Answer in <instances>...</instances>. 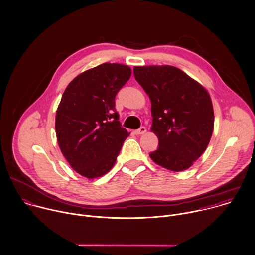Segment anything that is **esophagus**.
<instances>
[{"mask_svg": "<svg viewBox=\"0 0 255 255\" xmlns=\"http://www.w3.org/2000/svg\"><path fill=\"white\" fill-rule=\"evenodd\" d=\"M146 132V128H144V127H140L138 129H136L135 131H134V133L136 134V135H139V134H144Z\"/></svg>", "mask_w": 255, "mask_h": 255, "instance_id": "esophagus-1", "label": "esophagus"}]
</instances>
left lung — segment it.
<instances>
[{"mask_svg": "<svg viewBox=\"0 0 255 255\" xmlns=\"http://www.w3.org/2000/svg\"><path fill=\"white\" fill-rule=\"evenodd\" d=\"M133 74L150 99V129L159 141L150 158L171 171L189 168L206 149L213 131L208 92L172 66H138Z\"/></svg>", "mask_w": 255, "mask_h": 255, "instance_id": "8db88e82", "label": "left lung"}]
</instances>
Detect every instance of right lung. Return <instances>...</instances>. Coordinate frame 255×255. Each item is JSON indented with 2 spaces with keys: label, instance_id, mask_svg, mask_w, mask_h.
<instances>
[{
  "label": "right lung",
  "instance_id": "obj_1",
  "mask_svg": "<svg viewBox=\"0 0 255 255\" xmlns=\"http://www.w3.org/2000/svg\"><path fill=\"white\" fill-rule=\"evenodd\" d=\"M130 75L128 66L102 64L77 76L63 94L56 115L57 140L82 176L93 179L109 172L129 135L119 121L115 98Z\"/></svg>",
  "mask_w": 255,
  "mask_h": 255
}]
</instances>
